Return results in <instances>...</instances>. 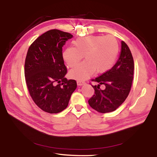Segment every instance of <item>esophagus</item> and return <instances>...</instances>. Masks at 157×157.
<instances>
[{"label":"esophagus","mask_w":157,"mask_h":157,"mask_svg":"<svg viewBox=\"0 0 157 157\" xmlns=\"http://www.w3.org/2000/svg\"><path fill=\"white\" fill-rule=\"evenodd\" d=\"M77 85H78V86H82V85L85 84V82H82V81H77Z\"/></svg>","instance_id":"1"}]
</instances>
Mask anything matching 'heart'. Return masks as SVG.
I'll return each mask as SVG.
<instances>
[{"label":"heart","instance_id":"heart-1","mask_svg":"<svg viewBox=\"0 0 157 157\" xmlns=\"http://www.w3.org/2000/svg\"><path fill=\"white\" fill-rule=\"evenodd\" d=\"M74 46L63 51V58L68 67H74L84 56L85 61L69 72L71 78L78 80L88 79L95 71L102 73L110 69L119 52L117 39L111 35L80 37L74 41Z\"/></svg>","mask_w":157,"mask_h":157}]
</instances>
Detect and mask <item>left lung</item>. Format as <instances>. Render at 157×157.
<instances>
[{
  "mask_svg": "<svg viewBox=\"0 0 157 157\" xmlns=\"http://www.w3.org/2000/svg\"><path fill=\"white\" fill-rule=\"evenodd\" d=\"M134 69V63L130 50L125 42L122 41L120 56L115 65L93 80L98 84L92 86L95 94L88 100L90 107L101 113L115 111L129 94ZM101 85L105 86V89H100Z\"/></svg>",
  "mask_w": 157,
  "mask_h": 157,
  "instance_id": "left-lung-1",
  "label": "left lung"
}]
</instances>
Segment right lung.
<instances>
[{
	"instance_id": "1",
	"label": "right lung",
	"mask_w": 157,
	"mask_h": 157,
	"mask_svg": "<svg viewBox=\"0 0 157 157\" xmlns=\"http://www.w3.org/2000/svg\"><path fill=\"white\" fill-rule=\"evenodd\" d=\"M69 33L52 29L33 42L25 62L28 90L36 105L48 113H58L67 108L77 88L75 80L65 77L62 47L73 38Z\"/></svg>"
}]
</instances>
